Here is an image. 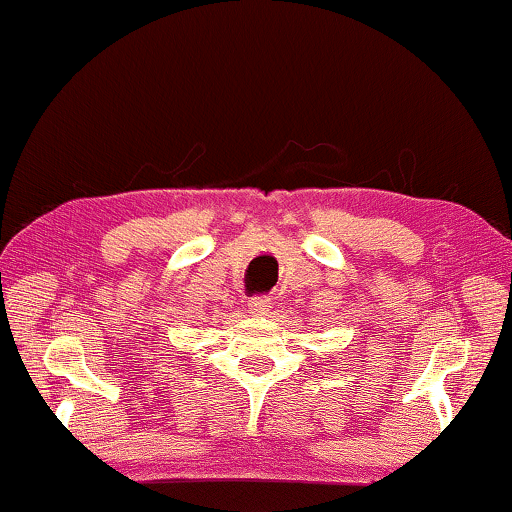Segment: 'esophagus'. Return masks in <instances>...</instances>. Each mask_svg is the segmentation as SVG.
I'll list each match as a JSON object with an SVG mask.
<instances>
[{
  "label": "esophagus",
  "mask_w": 512,
  "mask_h": 512,
  "mask_svg": "<svg viewBox=\"0 0 512 512\" xmlns=\"http://www.w3.org/2000/svg\"><path fill=\"white\" fill-rule=\"evenodd\" d=\"M271 309V298L268 296H253L248 300V311L253 316H266Z\"/></svg>",
  "instance_id": "34e87169"
}]
</instances>
